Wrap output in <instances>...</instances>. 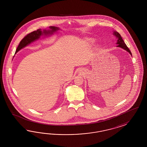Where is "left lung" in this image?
<instances>
[{
  "label": "left lung",
  "mask_w": 147,
  "mask_h": 147,
  "mask_svg": "<svg viewBox=\"0 0 147 147\" xmlns=\"http://www.w3.org/2000/svg\"><path fill=\"white\" fill-rule=\"evenodd\" d=\"M113 35L115 36L116 38L117 39V41H116V44L117 45V47H121V48H122L123 49H125L128 52H129V54L131 55H132L130 51L129 50V49L128 48V47L127 46V45L125 44V42H124L123 40L122 39V38L121 37L120 34L117 32L114 31V32H113Z\"/></svg>",
  "instance_id": "left-lung-1"
}]
</instances>
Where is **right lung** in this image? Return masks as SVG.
I'll return each instance as SVG.
<instances>
[{
	"instance_id": "add662e5",
	"label": "right lung",
	"mask_w": 147,
	"mask_h": 147,
	"mask_svg": "<svg viewBox=\"0 0 147 147\" xmlns=\"http://www.w3.org/2000/svg\"><path fill=\"white\" fill-rule=\"evenodd\" d=\"M60 28L58 27L49 26V30H44L41 31V29H38L36 31L32 32L25 36L20 42L18 47L16 49V54L19 51L22 49L24 47L28 46L34 41L39 39L41 36H49L53 34L54 33H57Z\"/></svg>"
}]
</instances>
